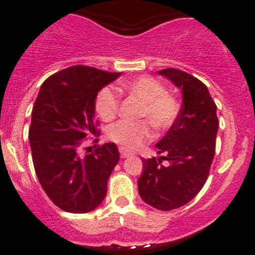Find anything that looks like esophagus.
I'll return each mask as SVG.
<instances>
[{
    "label": "esophagus",
    "instance_id": "1",
    "mask_svg": "<svg viewBox=\"0 0 255 255\" xmlns=\"http://www.w3.org/2000/svg\"><path fill=\"white\" fill-rule=\"evenodd\" d=\"M120 154L122 158H129L133 155V153L130 150H127L126 148H120Z\"/></svg>",
    "mask_w": 255,
    "mask_h": 255
}]
</instances>
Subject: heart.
<instances>
[{"instance_id": "heart-1", "label": "heart", "mask_w": 255, "mask_h": 255, "mask_svg": "<svg viewBox=\"0 0 255 255\" xmlns=\"http://www.w3.org/2000/svg\"><path fill=\"white\" fill-rule=\"evenodd\" d=\"M120 89L142 102L138 117L146 118L158 132H165L175 123L180 105L165 86L151 76L128 80ZM96 111L105 121H111L120 110V96L112 87H104L96 97ZM147 121H121L109 128V138L126 149H138L153 138Z\"/></svg>"}]
</instances>
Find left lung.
<instances>
[{"label":"left lung","mask_w":255,"mask_h":255,"mask_svg":"<svg viewBox=\"0 0 255 255\" xmlns=\"http://www.w3.org/2000/svg\"><path fill=\"white\" fill-rule=\"evenodd\" d=\"M158 74L181 90L182 106L175 123L156 143L161 156L142 160L138 191L151 207L170 211L191 201L206 182L215 156L217 106L206 85L195 76L173 68Z\"/></svg>","instance_id":"1"}]
</instances>
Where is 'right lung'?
Masks as SVG:
<instances>
[{"label": "right lung", "mask_w": 255, "mask_h": 255, "mask_svg": "<svg viewBox=\"0 0 255 255\" xmlns=\"http://www.w3.org/2000/svg\"><path fill=\"white\" fill-rule=\"evenodd\" d=\"M120 75L70 66L45 80L34 102L29 128L33 165L49 199L66 212H91L106 197L107 181L120 161L117 145H95L85 155L81 148L90 135L99 140L96 96Z\"/></svg>", "instance_id": "add662e5"}]
</instances>
